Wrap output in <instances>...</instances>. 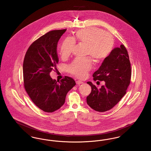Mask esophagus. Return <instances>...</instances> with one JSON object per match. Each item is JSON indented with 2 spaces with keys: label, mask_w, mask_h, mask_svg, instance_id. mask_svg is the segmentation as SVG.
<instances>
[{
  "label": "esophagus",
  "mask_w": 151,
  "mask_h": 151,
  "mask_svg": "<svg viewBox=\"0 0 151 151\" xmlns=\"http://www.w3.org/2000/svg\"><path fill=\"white\" fill-rule=\"evenodd\" d=\"M76 84H78V85H80L81 84H83V81H80V80H78V81H76Z\"/></svg>",
  "instance_id": "34e87169"
}]
</instances>
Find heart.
I'll return each instance as SVG.
<instances>
[{"instance_id":"heart-1","label":"heart","mask_w":151,"mask_h":151,"mask_svg":"<svg viewBox=\"0 0 151 151\" xmlns=\"http://www.w3.org/2000/svg\"><path fill=\"white\" fill-rule=\"evenodd\" d=\"M75 39L81 45L87 46V54L96 63L104 60L112 49L113 39L108 33L96 28L81 29L75 34ZM75 39H65L60 48V55L63 58H68L75 47ZM92 68L89 59H76L68 67V71L79 78H84Z\"/></svg>"}]
</instances>
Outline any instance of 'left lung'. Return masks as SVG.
<instances>
[{
  "mask_svg": "<svg viewBox=\"0 0 151 151\" xmlns=\"http://www.w3.org/2000/svg\"><path fill=\"white\" fill-rule=\"evenodd\" d=\"M93 77L95 81H104L105 84L98 88L91 81L87 82L92 90L87 97V103L96 111L106 112L120 101L130 84L131 63L124 45L112 50Z\"/></svg>",
  "mask_w": 151,
  "mask_h": 151,
  "instance_id": "1",
  "label": "left lung"
}]
</instances>
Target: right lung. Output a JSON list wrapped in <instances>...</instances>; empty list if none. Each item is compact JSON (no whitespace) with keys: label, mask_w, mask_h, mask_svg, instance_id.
Listing matches in <instances>:
<instances>
[{"label":"right lung","mask_w":151,"mask_h":151,"mask_svg":"<svg viewBox=\"0 0 151 151\" xmlns=\"http://www.w3.org/2000/svg\"><path fill=\"white\" fill-rule=\"evenodd\" d=\"M66 30H53L39 37L29 46L24 59L25 89L33 103L45 112L62 106L68 92L76 85L70 77L58 81L50 75L59 62L57 45Z\"/></svg>","instance_id":"1"}]
</instances>
